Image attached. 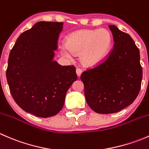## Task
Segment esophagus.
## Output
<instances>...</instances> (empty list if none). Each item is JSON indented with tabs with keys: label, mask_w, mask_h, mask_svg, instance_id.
Listing matches in <instances>:
<instances>
[{
	"label": "esophagus",
	"mask_w": 149,
	"mask_h": 149,
	"mask_svg": "<svg viewBox=\"0 0 149 149\" xmlns=\"http://www.w3.org/2000/svg\"><path fill=\"white\" fill-rule=\"evenodd\" d=\"M81 73H82L81 69L79 68H76V73H77V76H79V77H80V76L81 75Z\"/></svg>",
	"instance_id": "esophagus-1"
}]
</instances>
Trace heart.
<instances>
[{
  "instance_id": "obj_1",
  "label": "heart",
  "mask_w": 149,
  "mask_h": 149,
  "mask_svg": "<svg viewBox=\"0 0 149 149\" xmlns=\"http://www.w3.org/2000/svg\"><path fill=\"white\" fill-rule=\"evenodd\" d=\"M112 42V35L107 29L81 30L69 35L66 45L61 47V52L69 58L73 54H80L82 65L91 68L104 60L110 50Z\"/></svg>"
}]
</instances>
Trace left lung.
I'll return each instance as SVG.
<instances>
[{
  "mask_svg": "<svg viewBox=\"0 0 149 149\" xmlns=\"http://www.w3.org/2000/svg\"><path fill=\"white\" fill-rule=\"evenodd\" d=\"M114 45L102 62L81 75L88 106L100 114L115 113L139 95L143 70L140 52L128 34L109 25Z\"/></svg>",
  "mask_w": 149,
  "mask_h": 149,
  "instance_id": "8db88e82",
  "label": "left lung"
}]
</instances>
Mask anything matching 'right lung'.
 Listing matches in <instances>:
<instances>
[{"label": "right lung", "instance_id": "add662e5", "mask_svg": "<svg viewBox=\"0 0 149 149\" xmlns=\"http://www.w3.org/2000/svg\"><path fill=\"white\" fill-rule=\"evenodd\" d=\"M63 25L35 24L20 34L8 57L6 79L10 94L23 110L37 117L57 115L77 79L74 65L63 66L52 61Z\"/></svg>", "mask_w": 149, "mask_h": 149}]
</instances>
